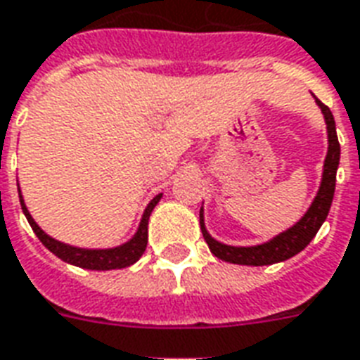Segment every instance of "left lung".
Listing matches in <instances>:
<instances>
[{
  "instance_id": "8db88e82",
  "label": "left lung",
  "mask_w": 360,
  "mask_h": 360,
  "mask_svg": "<svg viewBox=\"0 0 360 360\" xmlns=\"http://www.w3.org/2000/svg\"><path fill=\"white\" fill-rule=\"evenodd\" d=\"M313 98L324 115L326 134H328V150H326V158H324L321 186H319L317 195L309 205V209L305 210V214L294 226L281 231L271 239H267L260 245H250V247H235V245H226V243L218 241L209 233V229L205 226V210L201 207L199 221H201L202 237L216 258L229 262V264H239V266H271L277 262H285L302 252L313 241V237L317 235V231L324 224L328 210H330L332 199H334V190H336L340 142H338L336 123H334L332 112L317 96H313Z\"/></svg>"
}]
</instances>
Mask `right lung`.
<instances>
[{
	"instance_id": "right-lung-1",
	"label": "right lung",
	"mask_w": 360,
	"mask_h": 360,
	"mask_svg": "<svg viewBox=\"0 0 360 360\" xmlns=\"http://www.w3.org/2000/svg\"><path fill=\"white\" fill-rule=\"evenodd\" d=\"M18 197H20V207H22V212L26 216V220L34 229V233L37 235V239L45 245V247L55 254L56 258H60L62 262L66 264H72V266L83 267V269H93V271H110V269H123V267H129L132 264H136L140 260V256L144 254L146 245H148V221H150L151 210L155 209V205L161 201L163 193H159L148 202L144 214L140 218V224L134 235L125 243H121L117 247L110 248H85V247H75V245H68V243H62L55 237H51L43 231L37 221L34 220V216L30 214L28 207L24 202L22 191H20V186H18Z\"/></svg>"
}]
</instances>
